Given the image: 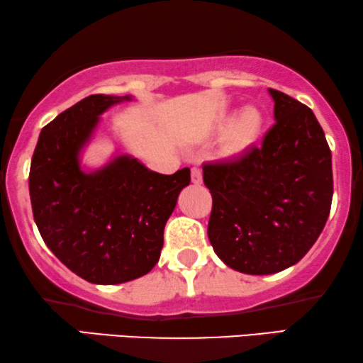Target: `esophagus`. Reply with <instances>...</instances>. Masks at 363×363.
Here are the masks:
<instances>
[{
  "label": "esophagus",
  "instance_id": "1",
  "mask_svg": "<svg viewBox=\"0 0 363 363\" xmlns=\"http://www.w3.org/2000/svg\"><path fill=\"white\" fill-rule=\"evenodd\" d=\"M191 181L194 182L196 186H199L201 182H203V171H201V167L194 166L191 169Z\"/></svg>",
  "mask_w": 363,
  "mask_h": 363
}]
</instances>
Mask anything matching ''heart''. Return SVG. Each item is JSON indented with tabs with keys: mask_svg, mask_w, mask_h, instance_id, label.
I'll return each instance as SVG.
<instances>
[{
	"mask_svg": "<svg viewBox=\"0 0 363 363\" xmlns=\"http://www.w3.org/2000/svg\"><path fill=\"white\" fill-rule=\"evenodd\" d=\"M264 127L263 112L255 105H247L233 117V121H223L219 130L226 132V149L231 154H241L253 147Z\"/></svg>",
	"mask_w": 363,
	"mask_h": 363,
	"instance_id": "b5f03b06",
	"label": "heart"
}]
</instances>
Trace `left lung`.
<instances>
[{
  "mask_svg": "<svg viewBox=\"0 0 363 363\" xmlns=\"http://www.w3.org/2000/svg\"><path fill=\"white\" fill-rule=\"evenodd\" d=\"M269 94L277 122L261 145L203 164L213 196L209 241L229 268L246 274H272L298 263L332 208V152L322 125L290 95Z\"/></svg>",
  "mask_w": 363,
  "mask_h": 363,
  "instance_id": "left-lung-1",
  "label": "left lung"
}]
</instances>
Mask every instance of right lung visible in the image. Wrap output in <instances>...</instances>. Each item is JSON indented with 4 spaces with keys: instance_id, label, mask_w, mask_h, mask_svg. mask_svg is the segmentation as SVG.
I'll list each match as a JSON object with an SVG mask.
<instances>
[{
    "instance_id": "right-lung-1",
    "label": "right lung",
    "mask_w": 363,
    "mask_h": 363,
    "mask_svg": "<svg viewBox=\"0 0 363 363\" xmlns=\"http://www.w3.org/2000/svg\"><path fill=\"white\" fill-rule=\"evenodd\" d=\"M128 100L90 95L41 128L30 167L33 218L45 245L79 274L97 284L140 278L154 268L164 226L189 167L164 176L121 155L97 172L79 166V152L110 105Z\"/></svg>"
}]
</instances>
